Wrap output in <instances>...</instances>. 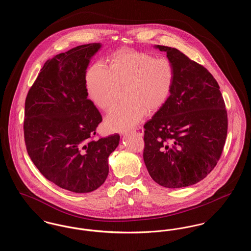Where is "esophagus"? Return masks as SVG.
I'll return each instance as SVG.
<instances>
[{
  "label": "esophagus",
  "mask_w": 251,
  "mask_h": 251,
  "mask_svg": "<svg viewBox=\"0 0 251 251\" xmlns=\"http://www.w3.org/2000/svg\"><path fill=\"white\" fill-rule=\"evenodd\" d=\"M132 134H135V135H138V136H143L144 130L142 128H137V129H134L133 131H131Z\"/></svg>",
  "instance_id": "esophagus-1"
}]
</instances>
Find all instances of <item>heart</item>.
I'll list each match as a JSON object with an SVG mask.
<instances>
[{"mask_svg": "<svg viewBox=\"0 0 251 251\" xmlns=\"http://www.w3.org/2000/svg\"><path fill=\"white\" fill-rule=\"evenodd\" d=\"M108 70L100 63L92 64L84 79L88 98L105 112L115 107L120 90L125 88L127 102L108 116V129L130 130L142 120L145 114L154 115L166 105L175 82L174 66L168 58L120 50L108 58Z\"/></svg>", "mask_w": 251, "mask_h": 251, "instance_id": "1", "label": "heart"}]
</instances>
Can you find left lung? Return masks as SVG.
<instances>
[{
  "instance_id": "8db88e82",
  "label": "left lung",
  "mask_w": 251,
  "mask_h": 251,
  "mask_svg": "<svg viewBox=\"0 0 251 251\" xmlns=\"http://www.w3.org/2000/svg\"><path fill=\"white\" fill-rule=\"evenodd\" d=\"M174 66L175 82L166 105L144 125L143 158L149 174L167 188L204 179L222 154L227 114L214 76L179 50L157 45Z\"/></svg>"
}]
</instances>
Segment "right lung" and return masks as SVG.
I'll return each mask as SVG.
<instances>
[{"instance_id":"obj_1","label":"right lung","mask_w":251,"mask_h":251,"mask_svg":"<svg viewBox=\"0 0 251 251\" xmlns=\"http://www.w3.org/2000/svg\"><path fill=\"white\" fill-rule=\"evenodd\" d=\"M100 43L81 45L46 61L25 100L24 141L40 173L63 189L88 193L107 178L118 133L96 138L102 117L87 99L85 71Z\"/></svg>"}]
</instances>
